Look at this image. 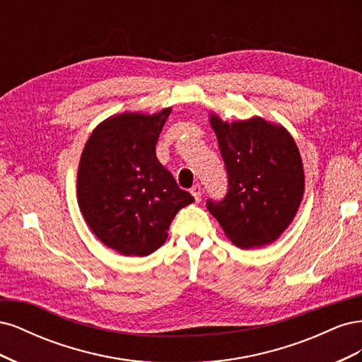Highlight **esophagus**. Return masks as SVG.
Instances as JSON below:
<instances>
[{"instance_id": "34e87169", "label": "esophagus", "mask_w": 362, "mask_h": 362, "mask_svg": "<svg viewBox=\"0 0 362 362\" xmlns=\"http://www.w3.org/2000/svg\"><path fill=\"white\" fill-rule=\"evenodd\" d=\"M190 193H192V196L194 198V201L199 202L201 201V194H202V187H201L199 184H194L193 187L190 189Z\"/></svg>"}]
</instances>
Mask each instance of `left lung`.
Masks as SVG:
<instances>
[{
    "label": "left lung",
    "mask_w": 362,
    "mask_h": 362,
    "mask_svg": "<svg viewBox=\"0 0 362 362\" xmlns=\"http://www.w3.org/2000/svg\"><path fill=\"white\" fill-rule=\"evenodd\" d=\"M228 173L222 201H206L226 237L243 249L266 246L286 231L300 205L305 175L288 131L261 117L223 122L210 115Z\"/></svg>",
    "instance_id": "1"
}]
</instances>
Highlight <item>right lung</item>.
I'll return each instance as SVG.
<instances>
[{"label":"right lung","mask_w":362,"mask_h":362,"mask_svg":"<svg viewBox=\"0 0 362 362\" xmlns=\"http://www.w3.org/2000/svg\"><path fill=\"white\" fill-rule=\"evenodd\" d=\"M170 115L122 113L98 125L83 149L76 196L93 234L125 257H146L193 196L161 166L156 145Z\"/></svg>","instance_id":"1"}]
</instances>
